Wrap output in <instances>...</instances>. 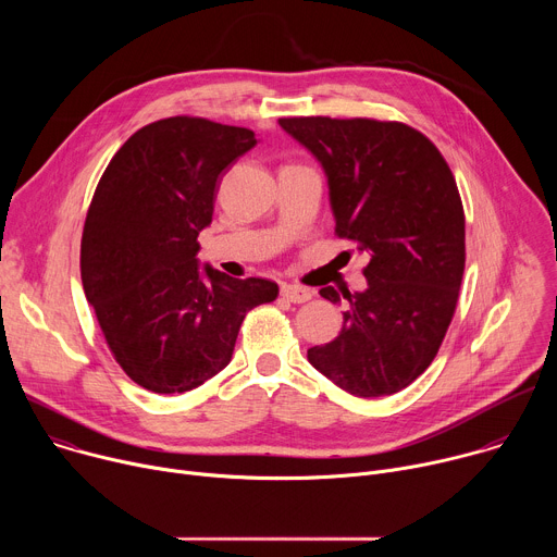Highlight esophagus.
<instances>
[{"label": "esophagus", "instance_id": "esophagus-1", "mask_svg": "<svg viewBox=\"0 0 557 557\" xmlns=\"http://www.w3.org/2000/svg\"><path fill=\"white\" fill-rule=\"evenodd\" d=\"M282 297L293 301V304H304L312 297V290L304 288L299 284H282Z\"/></svg>", "mask_w": 557, "mask_h": 557}]
</instances>
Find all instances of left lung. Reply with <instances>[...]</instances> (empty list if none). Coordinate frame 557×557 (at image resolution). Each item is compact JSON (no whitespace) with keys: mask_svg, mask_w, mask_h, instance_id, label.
Returning a JSON list of instances; mask_svg holds the SVG:
<instances>
[{"mask_svg":"<svg viewBox=\"0 0 557 557\" xmlns=\"http://www.w3.org/2000/svg\"><path fill=\"white\" fill-rule=\"evenodd\" d=\"M280 125L329 176L335 233L370 256L363 293L331 344L308 361L342 389L372 399L408 387L434 361L465 271V211L436 145L399 121L290 116ZM342 301L333 286L320 290Z\"/></svg>","mask_w":557,"mask_h":557,"instance_id":"obj_1","label":"left lung"}]
</instances>
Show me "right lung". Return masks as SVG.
Listing matches in <instances>:
<instances>
[{
	"mask_svg": "<svg viewBox=\"0 0 557 557\" xmlns=\"http://www.w3.org/2000/svg\"><path fill=\"white\" fill-rule=\"evenodd\" d=\"M256 143L247 127L161 119L121 145L97 185L82 237L84 290L112 357L149 392L183 394L218 374L247 312L280 293L264 277L200 271L196 258L220 174Z\"/></svg>",
	"mask_w": 557,
	"mask_h": 557,
	"instance_id": "right-lung-1",
	"label": "right lung"
}]
</instances>
